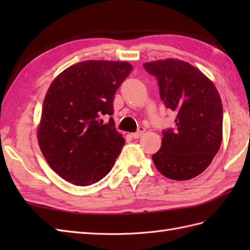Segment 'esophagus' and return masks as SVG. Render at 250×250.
I'll use <instances>...</instances> for the list:
<instances>
[{
  "label": "esophagus",
  "instance_id": "1",
  "mask_svg": "<svg viewBox=\"0 0 250 250\" xmlns=\"http://www.w3.org/2000/svg\"><path fill=\"white\" fill-rule=\"evenodd\" d=\"M144 132H145V129L141 126V128L137 130V132H135V133H132V137H133V139H140V137L144 134Z\"/></svg>",
  "mask_w": 250,
  "mask_h": 250
}]
</instances>
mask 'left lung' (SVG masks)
<instances>
[{
	"instance_id": "8db88e82",
	"label": "left lung",
	"mask_w": 250,
	"mask_h": 250,
	"mask_svg": "<svg viewBox=\"0 0 250 250\" xmlns=\"http://www.w3.org/2000/svg\"><path fill=\"white\" fill-rule=\"evenodd\" d=\"M158 79L160 98L176 113V129L163 131L160 149L152 155L158 171L174 180L204 172L222 142V104L217 88L199 68L178 59L144 63Z\"/></svg>"
}]
</instances>
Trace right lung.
Masks as SVG:
<instances>
[{
    "mask_svg": "<svg viewBox=\"0 0 250 250\" xmlns=\"http://www.w3.org/2000/svg\"><path fill=\"white\" fill-rule=\"evenodd\" d=\"M132 65L88 60L61 72L45 95L37 140L47 163L66 182L89 186L111 169L125 145L113 118L115 92Z\"/></svg>",
    "mask_w": 250,
    "mask_h": 250,
    "instance_id": "obj_1",
    "label": "right lung"
}]
</instances>
